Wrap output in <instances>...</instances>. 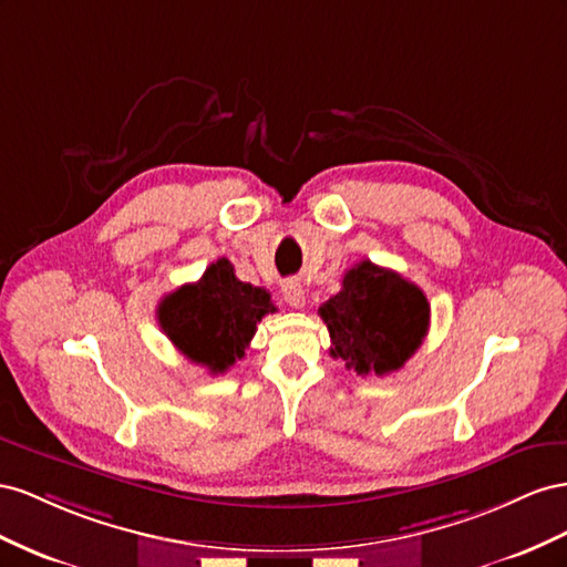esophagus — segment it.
<instances>
[{"label": "esophagus", "instance_id": "obj_1", "mask_svg": "<svg viewBox=\"0 0 567 567\" xmlns=\"http://www.w3.org/2000/svg\"><path fill=\"white\" fill-rule=\"evenodd\" d=\"M282 297L289 306H292V309H301V306L306 303V292H303V287H301L299 280H287L282 285Z\"/></svg>", "mask_w": 567, "mask_h": 567}]
</instances>
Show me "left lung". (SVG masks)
Listing matches in <instances>:
<instances>
[{
  "mask_svg": "<svg viewBox=\"0 0 567 567\" xmlns=\"http://www.w3.org/2000/svg\"><path fill=\"white\" fill-rule=\"evenodd\" d=\"M318 313L330 330V355L359 375L394 373L423 344L430 328L423 289L370 261L347 270L342 289Z\"/></svg>",
  "mask_w": 567,
  "mask_h": 567,
  "instance_id": "1",
  "label": "left lung"
}]
</instances>
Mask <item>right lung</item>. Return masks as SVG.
<instances>
[{"label": "right lung", "mask_w": 567, "mask_h": 567, "mask_svg": "<svg viewBox=\"0 0 567 567\" xmlns=\"http://www.w3.org/2000/svg\"><path fill=\"white\" fill-rule=\"evenodd\" d=\"M272 311L264 287L237 280L228 258H218L197 282L161 299L158 326L192 363L218 375L245 355L256 322Z\"/></svg>", "instance_id": "obj_1"}]
</instances>
